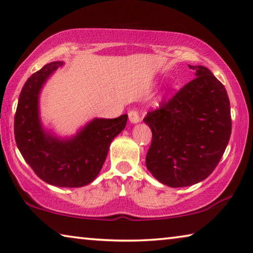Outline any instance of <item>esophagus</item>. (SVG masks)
I'll return each instance as SVG.
<instances>
[{
	"label": "esophagus",
	"mask_w": 253,
	"mask_h": 253,
	"mask_svg": "<svg viewBox=\"0 0 253 253\" xmlns=\"http://www.w3.org/2000/svg\"><path fill=\"white\" fill-rule=\"evenodd\" d=\"M128 118H129V122L131 124L139 123V115H138L137 110L133 109V110H130L129 112H128Z\"/></svg>",
	"instance_id": "1"
}]
</instances>
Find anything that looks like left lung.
Returning <instances> with one entry per match:
<instances>
[{
	"instance_id": "8db88e82",
	"label": "left lung",
	"mask_w": 253,
	"mask_h": 253,
	"mask_svg": "<svg viewBox=\"0 0 253 253\" xmlns=\"http://www.w3.org/2000/svg\"><path fill=\"white\" fill-rule=\"evenodd\" d=\"M189 67L196 78L144 118L152 130L147 169L172 188L205 180L222 159L232 130L225 87L207 67Z\"/></svg>"
}]
</instances>
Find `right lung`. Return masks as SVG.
<instances>
[{"label":"right lung","instance_id":"right-lung-1","mask_svg":"<svg viewBox=\"0 0 253 253\" xmlns=\"http://www.w3.org/2000/svg\"><path fill=\"white\" fill-rule=\"evenodd\" d=\"M63 65L46 64L27 80L15 112L14 137L20 153L40 179L51 186L79 188L98 177L112 139L126 127L128 116L94 118L71 137H59L46 129L40 119V92Z\"/></svg>","mask_w":253,"mask_h":253}]
</instances>
